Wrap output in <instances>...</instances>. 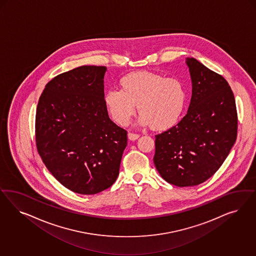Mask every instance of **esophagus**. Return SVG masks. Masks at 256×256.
I'll use <instances>...</instances> for the list:
<instances>
[{
	"mask_svg": "<svg viewBox=\"0 0 256 256\" xmlns=\"http://www.w3.org/2000/svg\"><path fill=\"white\" fill-rule=\"evenodd\" d=\"M128 139L130 140H137L139 138L140 135L139 134H137V133L130 132L128 135Z\"/></svg>",
	"mask_w": 256,
	"mask_h": 256,
	"instance_id": "obj_1",
	"label": "esophagus"
}]
</instances>
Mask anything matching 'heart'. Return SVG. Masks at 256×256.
<instances>
[{"label": "heart", "instance_id": "1", "mask_svg": "<svg viewBox=\"0 0 256 256\" xmlns=\"http://www.w3.org/2000/svg\"><path fill=\"white\" fill-rule=\"evenodd\" d=\"M121 90L110 89L104 96L110 116L126 126L136 112L139 124L154 130H166L178 123L186 105L183 84L174 78L151 72H133L120 80Z\"/></svg>", "mask_w": 256, "mask_h": 256}]
</instances>
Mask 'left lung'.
Returning a JSON list of instances; mask_svg holds the SVG:
<instances>
[{
	"label": "left lung",
	"mask_w": 256,
	"mask_h": 256,
	"mask_svg": "<svg viewBox=\"0 0 256 256\" xmlns=\"http://www.w3.org/2000/svg\"><path fill=\"white\" fill-rule=\"evenodd\" d=\"M192 94L186 116L156 135V168L178 186L199 185L222 166L238 134V112L231 87L222 75L186 58Z\"/></svg>",
	"instance_id": "1"
}]
</instances>
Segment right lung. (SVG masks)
<instances>
[{"instance_id": "obj_1", "label": "right lung", "mask_w": 256, "mask_h": 256, "mask_svg": "<svg viewBox=\"0 0 256 256\" xmlns=\"http://www.w3.org/2000/svg\"><path fill=\"white\" fill-rule=\"evenodd\" d=\"M106 66H82L54 78L39 98L36 142L48 170L62 186L96 194L119 174L128 132L108 117Z\"/></svg>"}]
</instances>
